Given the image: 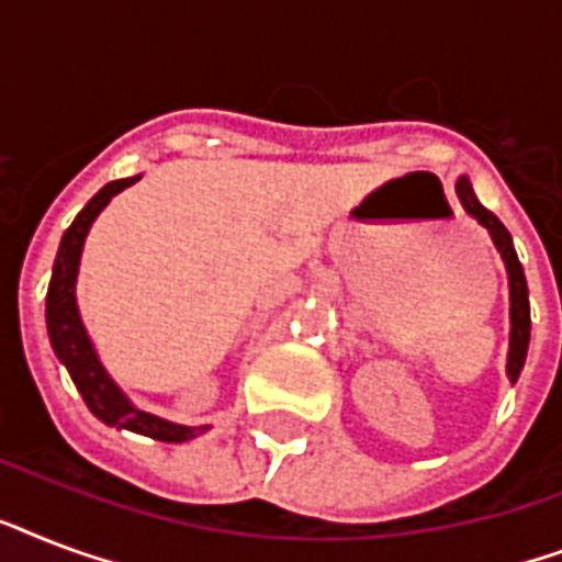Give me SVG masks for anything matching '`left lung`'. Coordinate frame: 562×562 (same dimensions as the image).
<instances>
[{
  "label": "left lung",
  "mask_w": 562,
  "mask_h": 562,
  "mask_svg": "<svg viewBox=\"0 0 562 562\" xmlns=\"http://www.w3.org/2000/svg\"><path fill=\"white\" fill-rule=\"evenodd\" d=\"M458 198H461L463 210L470 212L472 218L479 221L481 227H487L493 245L502 254V262L507 268V285H510V350H507V379L516 382L525 368V356H528V341H531V303H528V282L519 256H516L514 238L507 233L502 221L481 206V201L472 192V183L467 178L458 180Z\"/></svg>",
  "instance_id": "1"
}]
</instances>
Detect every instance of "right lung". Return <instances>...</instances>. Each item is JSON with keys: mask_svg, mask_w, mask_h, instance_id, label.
<instances>
[{"mask_svg": "<svg viewBox=\"0 0 562 562\" xmlns=\"http://www.w3.org/2000/svg\"><path fill=\"white\" fill-rule=\"evenodd\" d=\"M136 180H139V175L136 178L113 180L104 189H99L90 198V203L75 215V221L69 224L64 238H60L46 294L48 341H52V350L60 359V364L72 375L75 387H78V393L87 402V408L101 423L127 428V431H136V435L154 437V440H162V443H183V440L203 435L210 426H178V423H169V419L154 417L148 411L134 408L125 393L119 391V384L110 379L108 370L101 368L99 356L92 350L90 335H87L81 315H78V303H75V282H78L83 238L90 233L92 221L99 218V212L110 203V198L122 192V189L134 187Z\"/></svg>", "mask_w": 562, "mask_h": 562, "instance_id": "obj_1", "label": "right lung"}]
</instances>
